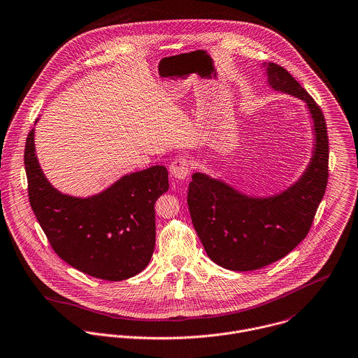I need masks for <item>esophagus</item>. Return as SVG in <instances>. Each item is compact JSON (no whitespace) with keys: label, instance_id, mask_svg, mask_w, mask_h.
Wrapping results in <instances>:
<instances>
[{"label":"esophagus","instance_id":"1","mask_svg":"<svg viewBox=\"0 0 358 358\" xmlns=\"http://www.w3.org/2000/svg\"><path fill=\"white\" fill-rule=\"evenodd\" d=\"M171 175L178 180H185L190 175V161L187 158H176L169 166Z\"/></svg>","mask_w":358,"mask_h":358}]
</instances>
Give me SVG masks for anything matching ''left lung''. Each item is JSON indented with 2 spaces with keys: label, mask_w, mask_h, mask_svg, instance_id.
Masks as SVG:
<instances>
[{
  "label": "left lung",
  "mask_w": 358,
  "mask_h": 358,
  "mask_svg": "<svg viewBox=\"0 0 358 358\" xmlns=\"http://www.w3.org/2000/svg\"><path fill=\"white\" fill-rule=\"evenodd\" d=\"M261 68L271 89L306 103L314 144L301 176L273 196H248L221 179L193 173L187 193L193 227L215 264L240 272L283 258L307 236L328 183L329 144L321 108L285 68L272 62Z\"/></svg>",
  "instance_id": "left-lung-1"
}]
</instances>
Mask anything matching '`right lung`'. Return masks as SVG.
<instances>
[{
  "label": "right lung",
  "instance_id": "obj_1",
  "mask_svg": "<svg viewBox=\"0 0 358 358\" xmlns=\"http://www.w3.org/2000/svg\"><path fill=\"white\" fill-rule=\"evenodd\" d=\"M24 169L31 210L65 262L106 280L129 279L148 265L155 245L154 206L169 189L165 166L124 175L89 197L64 194L43 173L31 129Z\"/></svg>",
  "mask_w": 358,
  "mask_h": 358
}]
</instances>
